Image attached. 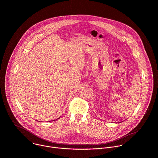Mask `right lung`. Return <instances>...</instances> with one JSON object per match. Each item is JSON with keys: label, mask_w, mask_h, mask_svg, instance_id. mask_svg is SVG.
Listing matches in <instances>:
<instances>
[{"label": "right lung", "mask_w": 158, "mask_h": 158, "mask_svg": "<svg viewBox=\"0 0 158 158\" xmlns=\"http://www.w3.org/2000/svg\"><path fill=\"white\" fill-rule=\"evenodd\" d=\"M59 118H58V119H59ZM54 121H55V120H54Z\"/></svg>", "instance_id": "add662e5"}]
</instances>
